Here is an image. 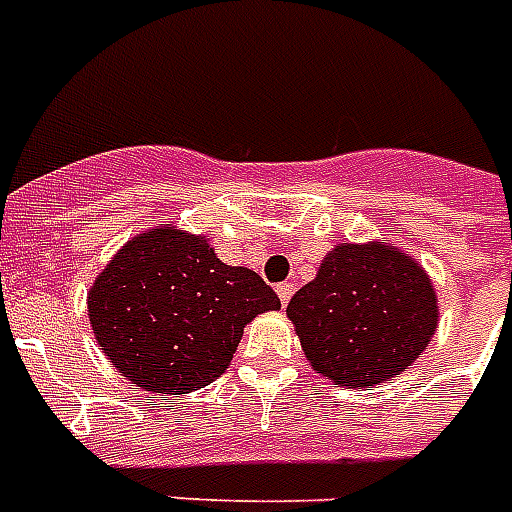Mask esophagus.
Masks as SVG:
<instances>
[{
  "mask_svg": "<svg viewBox=\"0 0 512 512\" xmlns=\"http://www.w3.org/2000/svg\"><path fill=\"white\" fill-rule=\"evenodd\" d=\"M294 289H297V286H294L292 281H284V284L276 286V294H278V299H281V305H289V299H292Z\"/></svg>",
  "mask_w": 512,
  "mask_h": 512,
  "instance_id": "34e87169",
  "label": "esophagus"
}]
</instances>
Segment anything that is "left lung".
I'll list each match as a JSON object with an SVG mask.
<instances>
[{
  "mask_svg": "<svg viewBox=\"0 0 512 512\" xmlns=\"http://www.w3.org/2000/svg\"><path fill=\"white\" fill-rule=\"evenodd\" d=\"M286 315L315 371L350 389L400 376L439 318L421 265L384 244L336 247Z\"/></svg>",
  "mask_w": 512,
  "mask_h": 512,
  "instance_id": "8db88e82",
  "label": "left lung"
}]
</instances>
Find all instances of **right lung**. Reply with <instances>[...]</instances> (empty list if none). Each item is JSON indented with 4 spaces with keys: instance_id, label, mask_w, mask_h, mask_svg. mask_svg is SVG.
Wrapping results in <instances>:
<instances>
[{
    "instance_id": "right-lung-1",
    "label": "right lung",
    "mask_w": 512,
    "mask_h": 512,
    "mask_svg": "<svg viewBox=\"0 0 512 512\" xmlns=\"http://www.w3.org/2000/svg\"><path fill=\"white\" fill-rule=\"evenodd\" d=\"M278 307L255 270L220 263L202 236L168 226L128 242L89 292L91 328L110 363L160 394L213 384L244 326Z\"/></svg>"
}]
</instances>
